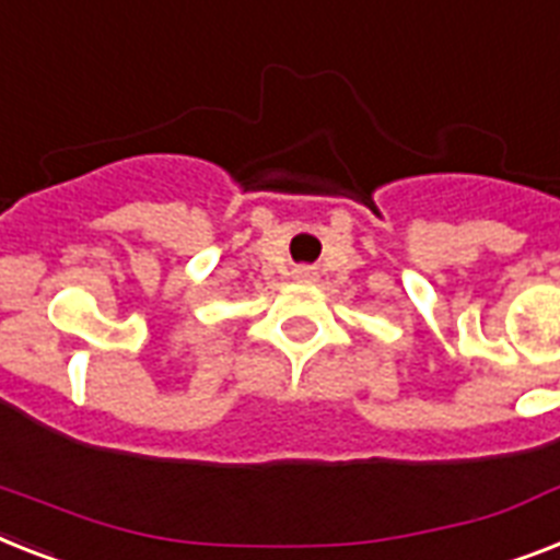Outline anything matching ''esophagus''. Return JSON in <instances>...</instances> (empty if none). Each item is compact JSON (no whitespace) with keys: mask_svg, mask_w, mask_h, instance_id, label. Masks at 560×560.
<instances>
[{"mask_svg":"<svg viewBox=\"0 0 560 560\" xmlns=\"http://www.w3.org/2000/svg\"><path fill=\"white\" fill-rule=\"evenodd\" d=\"M295 279H299V281H316V270H313V267H299V270H295Z\"/></svg>","mask_w":560,"mask_h":560,"instance_id":"obj_1","label":"esophagus"}]
</instances>
